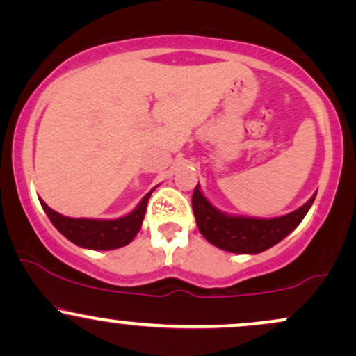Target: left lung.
I'll use <instances>...</instances> for the list:
<instances>
[{"label": "left lung", "mask_w": 356, "mask_h": 356, "mask_svg": "<svg viewBox=\"0 0 356 356\" xmlns=\"http://www.w3.org/2000/svg\"><path fill=\"white\" fill-rule=\"evenodd\" d=\"M314 201V195L300 209L273 219L243 218V216H229L216 209L204 197L199 189V184L192 192V211L201 234L214 244L216 248L224 249L238 254H257L284 239L298 224L303 220Z\"/></svg>", "instance_id": "8db88e82"}]
</instances>
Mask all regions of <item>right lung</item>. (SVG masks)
<instances>
[{
    "instance_id": "add662e5",
    "label": "right lung",
    "mask_w": 356,
    "mask_h": 356,
    "mask_svg": "<svg viewBox=\"0 0 356 356\" xmlns=\"http://www.w3.org/2000/svg\"><path fill=\"white\" fill-rule=\"evenodd\" d=\"M152 191L147 192L145 197L130 214L112 220L67 218V216H61L56 211H53L43 201L40 202H42L43 211L47 212L53 226L73 244L87 249H95V251H108V249L127 246L136 238L142 226V220H144L147 202H149Z\"/></svg>"
}]
</instances>
